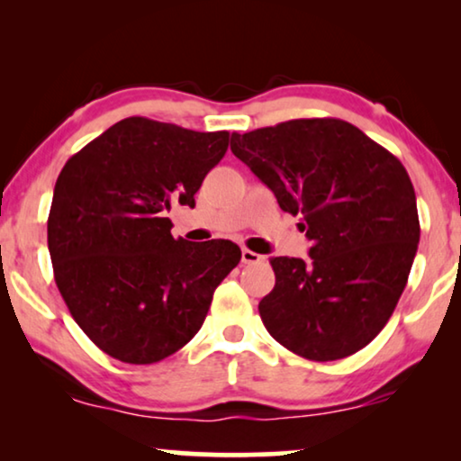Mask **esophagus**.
Masks as SVG:
<instances>
[{"label": "esophagus", "mask_w": 461, "mask_h": 461, "mask_svg": "<svg viewBox=\"0 0 461 461\" xmlns=\"http://www.w3.org/2000/svg\"><path fill=\"white\" fill-rule=\"evenodd\" d=\"M241 260H243V264H262L264 260H267V258L256 254V251H251L248 248H243L241 249Z\"/></svg>", "instance_id": "1"}]
</instances>
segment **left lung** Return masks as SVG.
<instances>
[{
    "label": "left lung",
    "mask_w": 461,
    "mask_h": 461,
    "mask_svg": "<svg viewBox=\"0 0 461 461\" xmlns=\"http://www.w3.org/2000/svg\"><path fill=\"white\" fill-rule=\"evenodd\" d=\"M230 150L300 216L311 260L273 258L258 304L276 342L311 361L365 348L393 317L420 243L415 191L396 157L348 122L292 119L232 134Z\"/></svg>",
    "instance_id": "obj_1"
}]
</instances>
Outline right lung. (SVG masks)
I'll list each match as a JSON object with an SVG mask.
<instances>
[{"mask_svg": "<svg viewBox=\"0 0 461 461\" xmlns=\"http://www.w3.org/2000/svg\"><path fill=\"white\" fill-rule=\"evenodd\" d=\"M229 138L128 117L62 167L48 216L54 281L75 323L117 361L150 365L191 342L241 260L224 239H174L166 218L174 203L194 207Z\"/></svg>", "mask_w": 461, "mask_h": 461, "instance_id": "add662e5", "label": "right lung"}]
</instances>
